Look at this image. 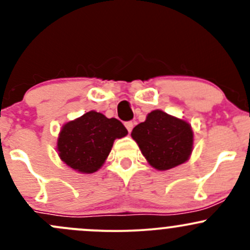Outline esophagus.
<instances>
[{
	"mask_svg": "<svg viewBox=\"0 0 250 250\" xmlns=\"http://www.w3.org/2000/svg\"><path fill=\"white\" fill-rule=\"evenodd\" d=\"M125 128H127V130L128 132H132V129H133V127H134V123L132 122V121H128V122H125Z\"/></svg>",
	"mask_w": 250,
	"mask_h": 250,
	"instance_id": "1",
	"label": "esophagus"
}]
</instances>
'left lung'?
<instances>
[{"instance_id":"obj_1","label":"left lung","mask_w":250,"mask_h":250,"mask_svg":"<svg viewBox=\"0 0 250 250\" xmlns=\"http://www.w3.org/2000/svg\"><path fill=\"white\" fill-rule=\"evenodd\" d=\"M132 138L148 163L158 170L181 165L192 151L193 133L190 125L161 110L150 112L145 122L135 125Z\"/></svg>"}]
</instances>
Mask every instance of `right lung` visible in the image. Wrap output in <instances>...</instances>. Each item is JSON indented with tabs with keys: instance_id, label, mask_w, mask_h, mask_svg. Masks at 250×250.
Listing matches in <instances>:
<instances>
[{
	"instance_id": "1",
	"label": "right lung",
	"mask_w": 250,
	"mask_h": 250,
	"mask_svg": "<svg viewBox=\"0 0 250 250\" xmlns=\"http://www.w3.org/2000/svg\"><path fill=\"white\" fill-rule=\"evenodd\" d=\"M127 134L117 118L89 111L62 127L58 138V151L60 158L72 169L94 173L109 156L115 139Z\"/></svg>"
}]
</instances>
